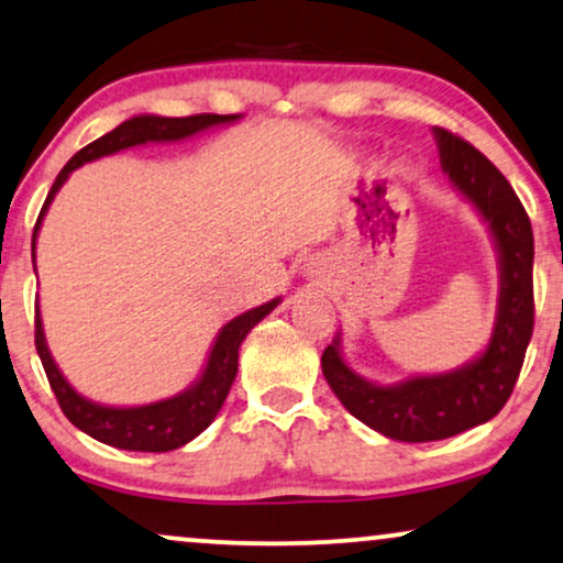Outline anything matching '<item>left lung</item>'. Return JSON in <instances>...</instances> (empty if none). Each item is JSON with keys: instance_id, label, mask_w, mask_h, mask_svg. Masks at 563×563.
<instances>
[{"instance_id": "left-lung-1", "label": "left lung", "mask_w": 563, "mask_h": 563, "mask_svg": "<svg viewBox=\"0 0 563 563\" xmlns=\"http://www.w3.org/2000/svg\"><path fill=\"white\" fill-rule=\"evenodd\" d=\"M442 170L492 232L499 253V305L492 339L476 360L440 375L396 385L369 383L341 356V339L323 352V375L335 398L362 424L398 442L448 440L505 408L532 335V228L509 180L473 144L434 126Z\"/></svg>"}]
</instances>
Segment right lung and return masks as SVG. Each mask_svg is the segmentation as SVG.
I'll use <instances>...</instances> for the list:
<instances>
[{
    "mask_svg": "<svg viewBox=\"0 0 563 563\" xmlns=\"http://www.w3.org/2000/svg\"><path fill=\"white\" fill-rule=\"evenodd\" d=\"M240 113L235 115H217V113H201V115H186V119H165V115H134V119L123 121L121 126L108 131L100 139L87 144L62 167V173L56 175L54 186L43 203L38 222L33 230V258H35V238H38L41 222L46 217V211L54 201L58 188L67 184L71 170L82 167L92 159L113 155V152L139 147V144L150 142H180L199 131H207L211 126H224V123H235ZM282 299L276 297L272 302L261 305L243 312V316L232 318L228 325H222V331L217 333L214 346H211L207 367H203L201 377L196 379L191 388H186L178 396L157 400V404H144V406H103L95 404V400L79 396V393L67 383V377L62 375V369L56 367L54 356L48 352L46 333H43V320L41 310H35V349L46 369V377L51 383V390L62 406V411L77 429H82L85 434H90L92 440L111 444L119 450H134V452H170L175 448H184L199 437L207 429L214 416L222 408L224 398L235 383L238 375V349L245 341V335L251 333L255 323H261L268 312H272Z\"/></svg>",
    "mask_w": 563,
    "mask_h": 563,
    "instance_id": "1",
    "label": "right lung"
}]
</instances>
